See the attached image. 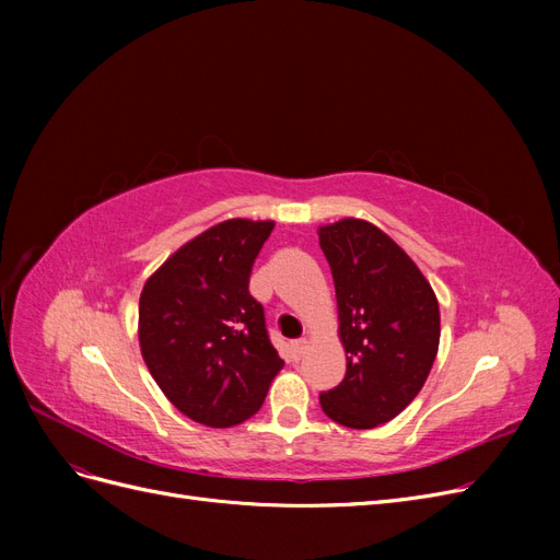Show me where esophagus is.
Listing matches in <instances>:
<instances>
[{"label":"esophagus","instance_id":"obj_1","mask_svg":"<svg viewBox=\"0 0 560 560\" xmlns=\"http://www.w3.org/2000/svg\"><path fill=\"white\" fill-rule=\"evenodd\" d=\"M306 348H308V341H306V338H296V341L292 343V354H294V360H301V358H303V352H306Z\"/></svg>","mask_w":560,"mask_h":560}]
</instances>
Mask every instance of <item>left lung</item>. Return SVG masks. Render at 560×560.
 <instances>
[{
    "mask_svg": "<svg viewBox=\"0 0 560 560\" xmlns=\"http://www.w3.org/2000/svg\"><path fill=\"white\" fill-rule=\"evenodd\" d=\"M331 266L346 376L319 395L338 425L371 430L399 416L425 385L439 350L430 282L389 235L364 219L319 226Z\"/></svg>",
    "mask_w": 560,
    "mask_h": 560,
    "instance_id": "left-lung-1",
    "label": "left lung"
}]
</instances>
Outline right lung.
Wrapping results in <instances>:
<instances>
[{"label": "right lung", "instance_id": "add662e5", "mask_svg": "<svg viewBox=\"0 0 560 560\" xmlns=\"http://www.w3.org/2000/svg\"><path fill=\"white\" fill-rule=\"evenodd\" d=\"M273 222L229 219L182 245L140 296V348L184 416L233 428L261 409L282 360L249 294L252 264Z\"/></svg>", "mask_w": 560, "mask_h": 560}]
</instances>
